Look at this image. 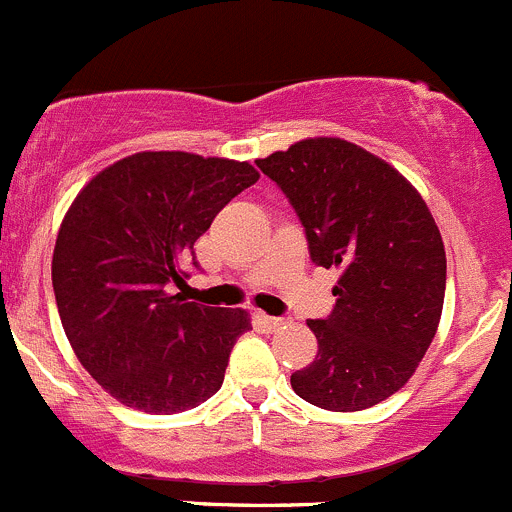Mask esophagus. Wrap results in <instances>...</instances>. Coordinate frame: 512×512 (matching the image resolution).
Instances as JSON below:
<instances>
[{
	"instance_id": "1",
	"label": "esophagus",
	"mask_w": 512,
	"mask_h": 512,
	"mask_svg": "<svg viewBox=\"0 0 512 512\" xmlns=\"http://www.w3.org/2000/svg\"><path fill=\"white\" fill-rule=\"evenodd\" d=\"M261 323L268 328V331H276V328H281L286 321H283V318H276V316H261Z\"/></svg>"
}]
</instances>
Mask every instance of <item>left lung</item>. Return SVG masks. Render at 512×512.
I'll list each match as a JSON object with an SVG mask.
<instances>
[{
    "label": "left lung",
    "instance_id": "left-lung-1",
    "mask_svg": "<svg viewBox=\"0 0 512 512\" xmlns=\"http://www.w3.org/2000/svg\"><path fill=\"white\" fill-rule=\"evenodd\" d=\"M256 166L301 221L316 266L338 268L331 316L308 321L313 363L291 376L296 396L326 411H363L401 391L438 331L445 249L426 201L383 159L318 136Z\"/></svg>",
    "mask_w": 512,
    "mask_h": 512
}]
</instances>
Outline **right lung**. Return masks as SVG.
Instances as JSON below:
<instances>
[{
  "instance_id": "1",
  "label": "right lung",
  "mask_w": 512,
  "mask_h": 512,
  "mask_svg": "<svg viewBox=\"0 0 512 512\" xmlns=\"http://www.w3.org/2000/svg\"><path fill=\"white\" fill-rule=\"evenodd\" d=\"M256 181L249 161L141 151L69 206L52 258L59 318L82 366L124 406L171 416L224 383L249 313L186 301L174 286L189 278L196 239Z\"/></svg>"
}]
</instances>
